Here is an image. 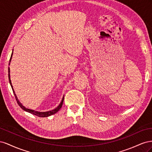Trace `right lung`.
Listing matches in <instances>:
<instances>
[{
	"label": "right lung",
	"mask_w": 152,
	"mask_h": 152,
	"mask_svg": "<svg viewBox=\"0 0 152 152\" xmlns=\"http://www.w3.org/2000/svg\"><path fill=\"white\" fill-rule=\"evenodd\" d=\"M12 54H13V50H12V54H11V58H10V63H9V65H10V63H11V59H12ZM8 77H9V81H10V85H11V88H12V89L13 93H14V94H15L16 99V101H17V103H18V104H19L20 107L23 110H25V112L30 113L33 114V115H37V116H38V117H47L50 116V115H52L55 114L56 113H57V112L59 111V110H60V108H61L62 105H63V100H64V96H63V98H62V99H61V103L59 104V105L58 106V107H57L56 108H55L53 109V110H49V111H47V112H39V111H35V110H31V109H28V108H26L25 107H24V106L22 104V103L20 102L19 99H18L17 96H16V94H15V90H14V89H13V87H12V86L11 80V77H10V67L8 68Z\"/></svg>",
	"instance_id": "right-lung-1"
}]
</instances>
